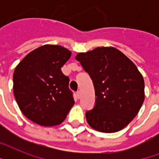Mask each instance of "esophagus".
<instances>
[{"label": "esophagus", "instance_id": "34e87169", "mask_svg": "<svg viewBox=\"0 0 159 159\" xmlns=\"http://www.w3.org/2000/svg\"><path fill=\"white\" fill-rule=\"evenodd\" d=\"M77 98H78V99H79L80 97H81V92H80V91L77 92Z\"/></svg>", "mask_w": 159, "mask_h": 159}]
</instances>
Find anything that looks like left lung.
<instances>
[{
  "mask_svg": "<svg viewBox=\"0 0 159 159\" xmlns=\"http://www.w3.org/2000/svg\"><path fill=\"white\" fill-rule=\"evenodd\" d=\"M90 75L96 104L86 112L87 123L103 133H114L130 123L144 101V81L135 64L113 47H98L76 55Z\"/></svg>",
  "mask_w": 159,
  "mask_h": 159,
  "instance_id": "1",
  "label": "left lung"
}]
</instances>
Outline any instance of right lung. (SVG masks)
Returning a JSON list of instances; mask_svg holds the SVG:
<instances>
[{
	"label": "right lung",
	"instance_id": "right-lung-1",
	"mask_svg": "<svg viewBox=\"0 0 159 159\" xmlns=\"http://www.w3.org/2000/svg\"><path fill=\"white\" fill-rule=\"evenodd\" d=\"M71 51L45 44L26 55L13 75L14 96L24 116L43 126L59 125L74 105L69 78L61 67Z\"/></svg>",
	"mask_w": 159,
	"mask_h": 159
}]
</instances>
